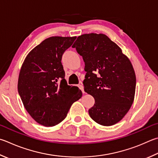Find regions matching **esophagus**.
I'll list each match as a JSON object with an SVG mask.
<instances>
[{"label": "esophagus", "instance_id": "obj_1", "mask_svg": "<svg viewBox=\"0 0 158 158\" xmlns=\"http://www.w3.org/2000/svg\"><path fill=\"white\" fill-rule=\"evenodd\" d=\"M79 88L81 89V90L82 91V93H85V92H84V85H83V84H79Z\"/></svg>", "mask_w": 158, "mask_h": 158}]
</instances>
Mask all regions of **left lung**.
I'll list each match as a JSON object with an SVG mask.
<instances>
[{
  "label": "left lung",
  "mask_w": 158,
  "mask_h": 158,
  "mask_svg": "<svg viewBox=\"0 0 158 158\" xmlns=\"http://www.w3.org/2000/svg\"><path fill=\"white\" fill-rule=\"evenodd\" d=\"M85 63L84 90L94 99L88 113L97 124L119 122L133 104L136 77L130 60L121 48L103 34H85L74 43Z\"/></svg>",
  "instance_id": "obj_1"
}]
</instances>
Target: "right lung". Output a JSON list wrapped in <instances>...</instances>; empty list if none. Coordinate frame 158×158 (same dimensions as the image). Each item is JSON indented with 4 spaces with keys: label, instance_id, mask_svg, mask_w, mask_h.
Segmentation results:
<instances>
[{
    "label": "right lung",
    "instance_id": "right-lung-1",
    "mask_svg": "<svg viewBox=\"0 0 158 158\" xmlns=\"http://www.w3.org/2000/svg\"><path fill=\"white\" fill-rule=\"evenodd\" d=\"M76 36H52L27 54L20 71L18 91L23 104L35 121L45 127L61 122L74 102L82 96L68 85L61 64L65 51Z\"/></svg>",
    "mask_w": 158,
    "mask_h": 158
}]
</instances>
